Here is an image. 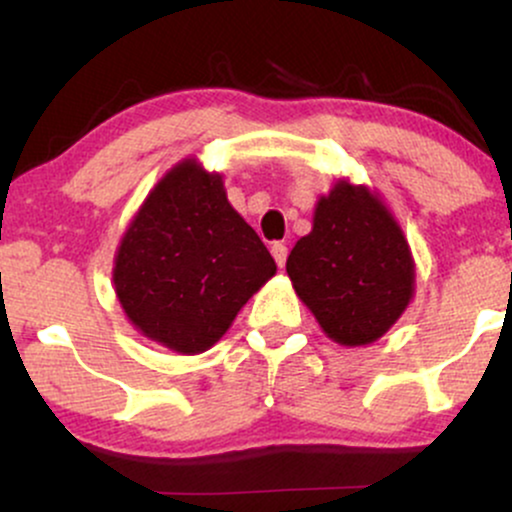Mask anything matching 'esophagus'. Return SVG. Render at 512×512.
I'll list each match as a JSON object with an SVG mask.
<instances>
[{
    "label": "esophagus",
    "instance_id": "34e87169",
    "mask_svg": "<svg viewBox=\"0 0 512 512\" xmlns=\"http://www.w3.org/2000/svg\"><path fill=\"white\" fill-rule=\"evenodd\" d=\"M272 255H274L276 264H279V267H284V264H286V255H289V248H286L284 243H274V245H272Z\"/></svg>",
    "mask_w": 512,
    "mask_h": 512
}]
</instances>
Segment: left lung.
Returning <instances> with one entry per match:
<instances>
[{"label":"left lung","mask_w":512,"mask_h":512,"mask_svg":"<svg viewBox=\"0 0 512 512\" xmlns=\"http://www.w3.org/2000/svg\"><path fill=\"white\" fill-rule=\"evenodd\" d=\"M293 289L330 339H380L414 298V260L395 216L375 192L339 180L320 197L313 231L286 260Z\"/></svg>","instance_id":"1"}]
</instances>
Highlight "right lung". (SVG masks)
Here are the masks:
<instances>
[{"mask_svg":"<svg viewBox=\"0 0 512 512\" xmlns=\"http://www.w3.org/2000/svg\"><path fill=\"white\" fill-rule=\"evenodd\" d=\"M276 274L274 257L195 158L170 168L115 255L113 284L134 327L178 354H202Z\"/></svg>","mask_w":512,"mask_h":512,"instance_id":"right-lung-1","label":"right lung"}]
</instances>
